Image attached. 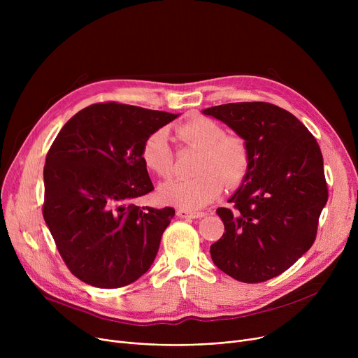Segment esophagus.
Returning a JSON list of instances; mask_svg holds the SVG:
<instances>
[{
    "instance_id": "1",
    "label": "esophagus",
    "mask_w": 358,
    "mask_h": 358,
    "mask_svg": "<svg viewBox=\"0 0 358 358\" xmlns=\"http://www.w3.org/2000/svg\"><path fill=\"white\" fill-rule=\"evenodd\" d=\"M177 216L181 217V219H200V217H204L206 213L204 212H190V210L180 209V210H177Z\"/></svg>"
}]
</instances>
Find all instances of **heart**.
<instances>
[{"label": "heart", "instance_id": "1", "mask_svg": "<svg viewBox=\"0 0 358 358\" xmlns=\"http://www.w3.org/2000/svg\"><path fill=\"white\" fill-rule=\"evenodd\" d=\"M178 141L200 149L193 178L164 182L158 197L162 203L184 210H199L215 201L223 185L236 187L247 177L251 166V148L245 138L227 134V129L208 117H194L176 130ZM141 158L145 166L161 178L173 174L174 152L166 131L158 129L142 143Z\"/></svg>", "mask_w": 358, "mask_h": 358}]
</instances>
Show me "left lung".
Returning <instances> with one entry per match:
<instances>
[{
	"label": "left lung",
	"mask_w": 358,
	"mask_h": 358,
	"mask_svg": "<svg viewBox=\"0 0 358 358\" xmlns=\"http://www.w3.org/2000/svg\"><path fill=\"white\" fill-rule=\"evenodd\" d=\"M203 113L251 148L250 171L229 199L234 208L216 210L224 234L210 247L212 259L242 283L267 281L313 245L328 201L321 148L302 122L270 103H229Z\"/></svg>",
	"instance_id": "obj_1"
}]
</instances>
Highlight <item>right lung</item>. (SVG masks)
<instances>
[{"label":"right lung","instance_id":"1","mask_svg":"<svg viewBox=\"0 0 358 358\" xmlns=\"http://www.w3.org/2000/svg\"><path fill=\"white\" fill-rule=\"evenodd\" d=\"M177 117L96 103L72 116L48 150L43 217L66 267L84 283L123 287L152 266L176 210L134 204L154 190L141 148Z\"/></svg>","mask_w":358,"mask_h":358}]
</instances>
